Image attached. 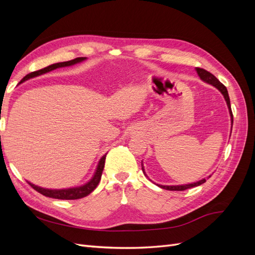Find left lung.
Returning a JSON list of instances; mask_svg holds the SVG:
<instances>
[{
    "mask_svg": "<svg viewBox=\"0 0 255 255\" xmlns=\"http://www.w3.org/2000/svg\"><path fill=\"white\" fill-rule=\"evenodd\" d=\"M196 71L198 73V75L200 76V79H201L203 82L207 83V84H211L213 85V86H215L216 88H217L221 94L223 95V97H225V100L226 102L228 104V107H229V111H230V115H231V120H232V126H233V114H232V110H231V103H230V98H229V94H228V90H227V87L223 85L222 83L219 82V80L216 78L215 75H213L211 72H208L206 70H204V69L202 68H196ZM142 171L144 173V170H143V167H142ZM145 175V173H144ZM211 177V175L208 176ZM207 177V179H208ZM206 180L203 179L201 181L199 182H196V183H192V184H186V185H176V186H165V185H158V186L160 188H164V189H167V190H179V191H182V190H186L188 188H192V187H196V186H199V185H201L203 183H205Z\"/></svg>",
    "mask_w": 255,
    "mask_h": 255,
    "instance_id": "obj_1",
    "label": "left lung"
}]
</instances>
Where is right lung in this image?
Here are the masks:
<instances>
[{"label": "right lung", "mask_w": 255, "mask_h": 255, "mask_svg": "<svg viewBox=\"0 0 255 255\" xmlns=\"http://www.w3.org/2000/svg\"><path fill=\"white\" fill-rule=\"evenodd\" d=\"M86 59V57H78V58H74L72 60H69V61H63V63H57V64H53L51 66L45 67L43 69H40V70L38 71H34L32 73H29L27 75H25L24 78L21 80V83L25 82L29 79H33L36 78L38 75H41L44 74L47 72H50L52 70H55L57 68H61V67H68V66H72L75 65L78 63H81V61ZM105 157L106 155L102 156V158L100 159L98 167H97V170L92 176V179L86 183L83 186L80 187H74V188H67V189H47V188H42L39 186H36V185L32 184L27 182L30 186H32L36 191L40 192L41 195L45 196V197H49V198H53V199H59V200H76V199H81L88 196L90 192L94 191L96 189V187L98 186V184L100 183V180H101V176H102V172H103V169H104V165H105Z\"/></svg>", "instance_id": "obj_1"}]
</instances>
